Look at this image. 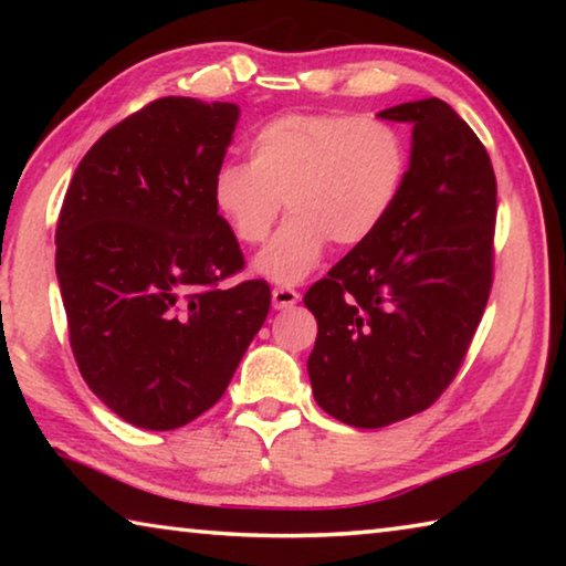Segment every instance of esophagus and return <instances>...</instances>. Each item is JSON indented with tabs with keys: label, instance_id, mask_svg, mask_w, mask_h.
Segmentation results:
<instances>
[{
	"label": "esophagus",
	"instance_id": "esophagus-1",
	"mask_svg": "<svg viewBox=\"0 0 566 566\" xmlns=\"http://www.w3.org/2000/svg\"><path fill=\"white\" fill-rule=\"evenodd\" d=\"M302 296L300 292L294 290H286V286H276V290L272 292V306L276 312H284V310H292V306L300 302Z\"/></svg>",
	"mask_w": 566,
	"mask_h": 566
}]
</instances>
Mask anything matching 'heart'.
<instances>
[{"label":"heart","instance_id":"1","mask_svg":"<svg viewBox=\"0 0 566 566\" xmlns=\"http://www.w3.org/2000/svg\"><path fill=\"white\" fill-rule=\"evenodd\" d=\"M409 142L395 124L344 112H290L249 137V161L214 171L219 217L242 244H262L286 202L292 217L254 260L274 284H300L329 242L359 247L395 212L409 177Z\"/></svg>","mask_w":566,"mask_h":566}]
</instances>
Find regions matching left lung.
Here are the masks:
<instances>
[{
    "instance_id": "1",
    "label": "left lung",
    "mask_w": 566,
    "mask_h": 566,
    "mask_svg": "<svg viewBox=\"0 0 566 566\" xmlns=\"http://www.w3.org/2000/svg\"><path fill=\"white\" fill-rule=\"evenodd\" d=\"M411 124L405 191L385 227L304 294L317 405L359 429L419 415L454 379L492 290L496 179L472 127L429 97L381 109Z\"/></svg>"
}]
</instances>
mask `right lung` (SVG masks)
Returning <instances> with one entry per match:
<instances>
[{
	"label": "right lung",
	"instance_id": "obj_1",
	"mask_svg": "<svg viewBox=\"0 0 566 566\" xmlns=\"http://www.w3.org/2000/svg\"><path fill=\"white\" fill-rule=\"evenodd\" d=\"M239 122L229 102L165 97L102 134L56 224V280L84 381L114 415L169 432L214 407L270 312L212 199Z\"/></svg>",
	"mask_w": 566,
	"mask_h": 566
}]
</instances>
